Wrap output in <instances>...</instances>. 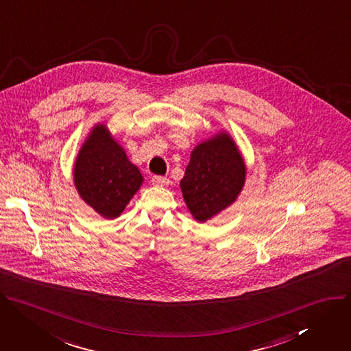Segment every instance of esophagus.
Returning a JSON list of instances; mask_svg holds the SVG:
<instances>
[{
    "label": "esophagus",
    "mask_w": 351,
    "mask_h": 351,
    "mask_svg": "<svg viewBox=\"0 0 351 351\" xmlns=\"http://www.w3.org/2000/svg\"><path fill=\"white\" fill-rule=\"evenodd\" d=\"M169 182H170V180H169L167 177H163V176H154V177L152 178V184H153V185H160V186H163V185H169Z\"/></svg>",
    "instance_id": "1"
}]
</instances>
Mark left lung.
<instances>
[{
	"instance_id": "8db88e82",
	"label": "left lung",
	"mask_w": 351,
	"mask_h": 351,
	"mask_svg": "<svg viewBox=\"0 0 351 351\" xmlns=\"http://www.w3.org/2000/svg\"><path fill=\"white\" fill-rule=\"evenodd\" d=\"M243 156L227 132H219L191 153L180 182L184 201L198 221H206L234 202L245 182Z\"/></svg>"
}]
</instances>
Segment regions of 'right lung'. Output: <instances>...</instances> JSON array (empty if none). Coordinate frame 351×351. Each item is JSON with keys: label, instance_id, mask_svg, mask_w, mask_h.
Here are the masks:
<instances>
[{"label": "right lung", "instance_id": "right-lung-1", "mask_svg": "<svg viewBox=\"0 0 351 351\" xmlns=\"http://www.w3.org/2000/svg\"><path fill=\"white\" fill-rule=\"evenodd\" d=\"M143 177L104 124L93 127L73 165V182L81 198L104 219L119 217Z\"/></svg>", "mask_w": 351, "mask_h": 351}]
</instances>
